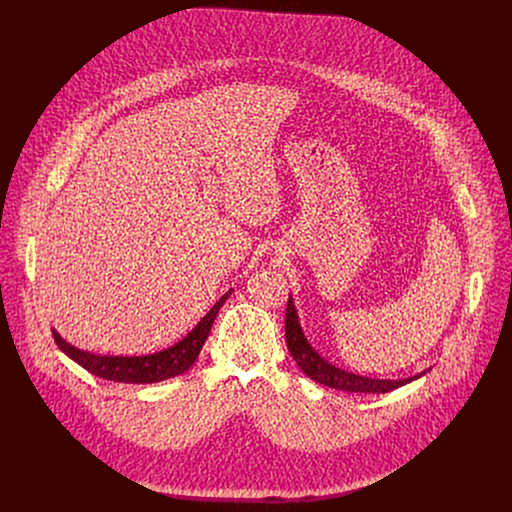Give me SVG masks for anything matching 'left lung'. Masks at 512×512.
Listing matches in <instances>:
<instances>
[{
  "instance_id": "obj_1",
  "label": "left lung",
  "mask_w": 512,
  "mask_h": 512,
  "mask_svg": "<svg viewBox=\"0 0 512 512\" xmlns=\"http://www.w3.org/2000/svg\"><path fill=\"white\" fill-rule=\"evenodd\" d=\"M285 342H287V350L289 354L294 356V360L298 362V367L302 369L304 375H308L312 381L324 385V387H332V389H340V391H348V393H389L393 389H399L411 381H415L417 377H409V379H401V381H381V379H369V377H360V375H352L346 373L342 369H336L334 364L326 362L306 340L302 328H300V320L294 308V300H287V310H285Z\"/></svg>"
}]
</instances>
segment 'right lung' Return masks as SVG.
<instances>
[{
    "label": "right lung",
    "mask_w": 512,
    "mask_h": 512,
    "mask_svg": "<svg viewBox=\"0 0 512 512\" xmlns=\"http://www.w3.org/2000/svg\"><path fill=\"white\" fill-rule=\"evenodd\" d=\"M229 294H225L212 306V310L198 322V326L184 340H180L178 344H174L168 350L148 354V356H97V354L70 346L56 332H52V336H54V342L58 344V348L68 358L81 364L85 371H89L91 375H95L99 379L115 381V383H131V385L160 383V381L178 377L192 367L206 338H208V332L212 328V322H214L218 310H221V306L227 302Z\"/></svg>",
    "instance_id": "obj_1"
}]
</instances>
